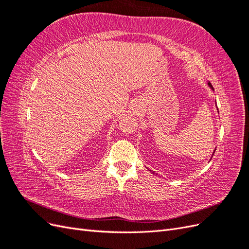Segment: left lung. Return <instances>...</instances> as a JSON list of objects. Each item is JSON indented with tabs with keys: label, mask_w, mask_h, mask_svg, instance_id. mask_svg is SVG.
I'll use <instances>...</instances> for the list:
<instances>
[{
	"label": "left lung",
	"mask_w": 249,
	"mask_h": 249,
	"mask_svg": "<svg viewBox=\"0 0 249 249\" xmlns=\"http://www.w3.org/2000/svg\"><path fill=\"white\" fill-rule=\"evenodd\" d=\"M209 85H210V87H211V88H213V87H212V85H211V84H210V83H209ZM214 153H215V152H214Z\"/></svg>",
	"instance_id": "1"
}]
</instances>
